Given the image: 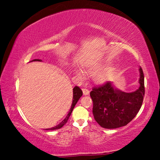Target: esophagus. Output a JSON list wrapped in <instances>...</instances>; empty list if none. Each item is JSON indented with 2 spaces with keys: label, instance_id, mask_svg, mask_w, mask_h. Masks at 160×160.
<instances>
[{
  "label": "esophagus",
  "instance_id": "34e87169",
  "mask_svg": "<svg viewBox=\"0 0 160 160\" xmlns=\"http://www.w3.org/2000/svg\"><path fill=\"white\" fill-rule=\"evenodd\" d=\"M82 92L84 95H88L89 93H90V91H89L88 89L82 88Z\"/></svg>",
  "mask_w": 160,
  "mask_h": 160
}]
</instances>
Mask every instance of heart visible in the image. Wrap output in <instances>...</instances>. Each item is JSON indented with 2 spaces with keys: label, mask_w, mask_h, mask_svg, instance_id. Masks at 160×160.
<instances>
[{
  "label": "heart",
  "mask_w": 160,
  "mask_h": 160,
  "mask_svg": "<svg viewBox=\"0 0 160 160\" xmlns=\"http://www.w3.org/2000/svg\"><path fill=\"white\" fill-rule=\"evenodd\" d=\"M102 69V66H100V65H98V66H94L90 68H88L86 70V72L90 75H94V74L98 73L99 72L101 71ZM77 74L80 78L82 77V74H81L80 72H77ZM104 79H105V75L104 73H99L95 76V80H97V82H102V81L104 80Z\"/></svg>",
  "instance_id": "obj_1"
}]
</instances>
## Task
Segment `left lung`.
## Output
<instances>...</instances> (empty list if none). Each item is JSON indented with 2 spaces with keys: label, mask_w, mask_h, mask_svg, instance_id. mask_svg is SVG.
<instances>
[{
  "label": "left lung",
  "mask_w": 160,
  "mask_h": 160,
  "mask_svg": "<svg viewBox=\"0 0 160 160\" xmlns=\"http://www.w3.org/2000/svg\"><path fill=\"white\" fill-rule=\"evenodd\" d=\"M139 70L140 88L136 91L127 93L106 82L94 87L90 92L94 118L102 128L112 129L126 126L138 113L145 96L144 74L141 68Z\"/></svg>",
  "instance_id": "8db88e82"
}]
</instances>
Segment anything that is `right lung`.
I'll return each instance as SVG.
<instances>
[{"label": "right lung", "mask_w": 160, "mask_h": 160, "mask_svg": "<svg viewBox=\"0 0 160 160\" xmlns=\"http://www.w3.org/2000/svg\"><path fill=\"white\" fill-rule=\"evenodd\" d=\"M32 61H42L40 60V59H34V60ZM72 90H73V97H72V104H71V107H70V109L68 113V115L66 116V117L65 118L64 120L62 121L61 122L58 124V125H57L55 127H53V128H48V129H46V130L59 129V128H62V127H63L65 125V124L67 123V121H68V118L70 117V114H71L72 110H73V109H74L75 104H76V103L78 102V100H79V99L82 95V91L81 90V89L79 88V87L75 86Z\"/></svg>", "instance_id": "obj_1"}]
</instances>
